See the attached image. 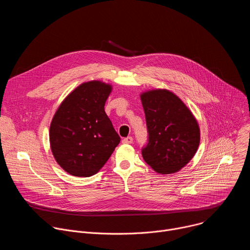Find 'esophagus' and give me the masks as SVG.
Listing matches in <instances>:
<instances>
[{
    "mask_svg": "<svg viewBox=\"0 0 250 250\" xmlns=\"http://www.w3.org/2000/svg\"><path fill=\"white\" fill-rule=\"evenodd\" d=\"M132 141H133V138H132L131 136H127V137H125V138L123 139V144H125V145H130V144H132Z\"/></svg>",
    "mask_w": 250,
    "mask_h": 250,
    "instance_id": "34e87169",
    "label": "esophagus"
}]
</instances>
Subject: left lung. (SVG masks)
Listing matches in <instances>:
<instances>
[{
    "label": "left lung",
    "instance_id": "left-lung-1",
    "mask_svg": "<svg viewBox=\"0 0 250 250\" xmlns=\"http://www.w3.org/2000/svg\"><path fill=\"white\" fill-rule=\"evenodd\" d=\"M140 99L148 132L142 157L160 174L175 173L194 157L199 147V125L186 104L168 90L142 93Z\"/></svg>",
    "mask_w": 250,
    "mask_h": 250
}]
</instances>
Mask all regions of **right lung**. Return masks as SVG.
Returning <instances> with one entry per match:
<instances>
[{"mask_svg":"<svg viewBox=\"0 0 250 250\" xmlns=\"http://www.w3.org/2000/svg\"><path fill=\"white\" fill-rule=\"evenodd\" d=\"M112 86L100 81L81 84L59 105L49 129L57 163L69 174L90 177L108 161L121 137L104 112Z\"/></svg>","mask_w":250,"mask_h":250,"instance_id":"add662e5","label":"right lung"}]
</instances>
